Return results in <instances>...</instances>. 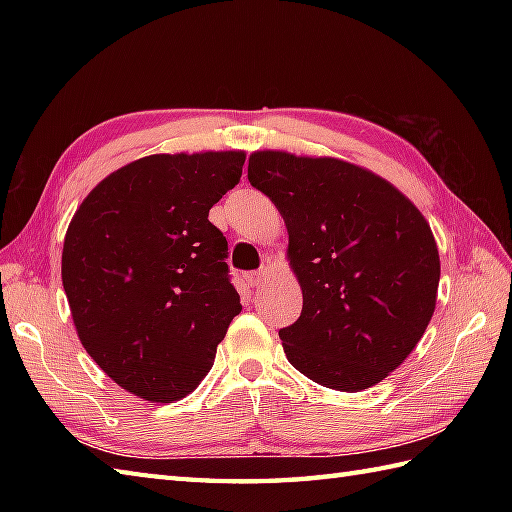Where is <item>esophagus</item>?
<instances>
[{
	"mask_svg": "<svg viewBox=\"0 0 512 512\" xmlns=\"http://www.w3.org/2000/svg\"><path fill=\"white\" fill-rule=\"evenodd\" d=\"M268 275H270V268H259V270H255V273H248L246 275V284L250 286V288H259V286H264L266 284V279H268Z\"/></svg>",
	"mask_w": 512,
	"mask_h": 512,
	"instance_id": "obj_1",
	"label": "esophagus"
}]
</instances>
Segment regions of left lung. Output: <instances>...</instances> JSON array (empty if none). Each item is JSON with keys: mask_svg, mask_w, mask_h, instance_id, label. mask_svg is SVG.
I'll return each mask as SVG.
<instances>
[{"mask_svg": "<svg viewBox=\"0 0 512 512\" xmlns=\"http://www.w3.org/2000/svg\"><path fill=\"white\" fill-rule=\"evenodd\" d=\"M248 180L288 228L301 317L279 330L290 365L314 383L361 391L405 363L433 317L440 255L405 193L354 162L264 149Z\"/></svg>", "mask_w": 512, "mask_h": 512, "instance_id": "obj_1", "label": "left lung"}]
</instances>
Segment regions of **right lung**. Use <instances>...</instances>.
<instances>
[{
  "instance_id": "1",
  "label": "right lung",
  "mask_w": 512,
  "mask_h": 512,
  "mask_svg": "<svg viewBox=\"0 0 512 512\" xmlns=\"http://www.w3.org/2000/svg\"><path fill=\"white\" fill-rule=\"evenodd\" d=\"M244 160V151L138 158L96 184L72 217L61 279L74 328L129 394H191L242 312L209 211L242 178Z\"/></svg>"
}]
</instances>
